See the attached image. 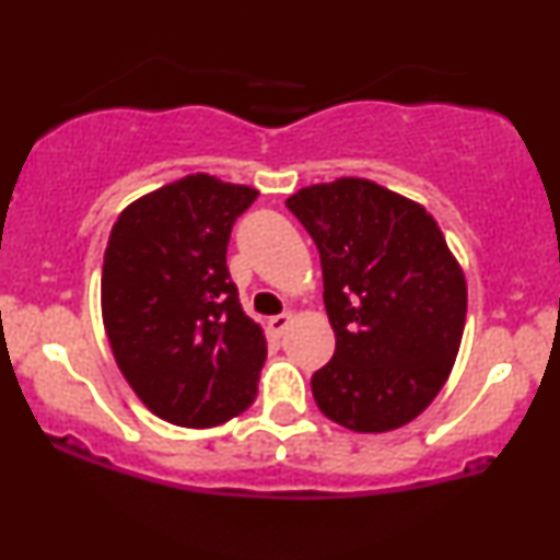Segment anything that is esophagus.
Instances as JSON below:
<instances>
[{"label":"esophagus","mask_w":560,"mask_h":560,"mask_svg":"<svg viewBox=\"0 0 560 560\" xmlns=\"http://www.w3.org/2000/svg\"><path fill=\"white\" fill-rule=\"evenodd\" d=\"M289 324H292V313H281V316H271L268 318V331L276 334V337H281L289 329Z\"/></svg>","instance_id":"obj_1"}]
</instances>
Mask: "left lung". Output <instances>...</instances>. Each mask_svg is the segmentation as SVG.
<instances>
[{
	"instance_id": "8db88e82",
	"label": "left lung",
	"mask_w": 560,
	"mask_h": 560,
	"mask_svg": "<svg viewBox=\"0 0 560 560\" xmlns=\"http://www.w3.org/2000/svg\"><path fill=\"white\" fill-rule=\"evenodd\" d=\"M316 242L337 350L311 378L320 413L361 434L400 429L445 387L466 326V276L427 208L369 178L287 199Z\"/></svg>"
}]
</instances>
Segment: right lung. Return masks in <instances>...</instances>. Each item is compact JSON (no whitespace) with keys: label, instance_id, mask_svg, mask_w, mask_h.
I'll return each mask as SVG.
<instances>
[{"label":"right lung","instance_id":"add662e5","mask_svg":"<svg viewBox=\"0 0 560 560\" xmlns=\"http://www.w3.org/2000/svg\"><path fill=\"white\" fill-rule=\"evenodd\" d=\"M258 189L208 173L133 199L110 231L102 324L120 374L158 419L218 427L258 395L266 334L226 268L231 226Z\"/></svg>","mask_w":560,"mask_h":560}]
</instances>
